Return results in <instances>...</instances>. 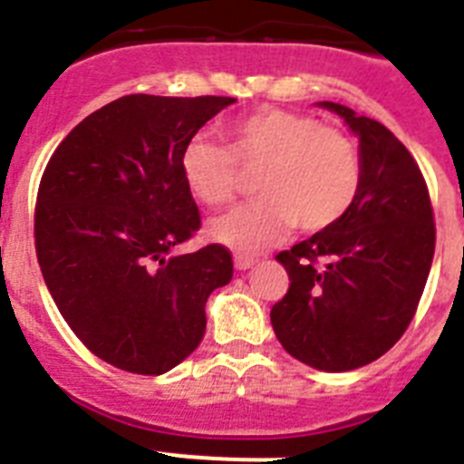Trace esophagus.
I'll list each match as a JSON object with an SVG mask.
<instances>
[{"label": "esophagus", "instance_id": "esophagus-1", "mask_svg": "<svg viewBox=\"0 0 464 464\" xmlns=\"http://www.w3.org/2000/svg\"><path fill=\"white\" fill-rule=\"evenodd\" d=\"M256 262H257L256 256H241V253H239V256H235L237 269H251Z\"/></svg>", "mask_w": 464, "mask_h": 464}]
</instances>
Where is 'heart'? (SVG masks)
Masks as SVG:
<instances>
[{"label":"heart","instance_id":"1","mask_svg":"<svg viewBox=\"0 0 464 464\" xmlns=\"http://www.w3.org/2000/svg\"><path fill=\"white\" fill-rule=\"evenodd\" d=\"M227 146L197 137L181 153L188 190L218 208L237 197L239 167L257 171L260 197L211 223L213 239L241 256L265 251L297 225L304 235L334 227L362 188V153L351 134L318 118L260 109L225 130Z\"/></svg>","mask_w":464,"mask_h":464}]
</instances>
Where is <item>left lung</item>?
Listing matches in <instances>:
<instances>
[{
	"instance_id": "8db88e82",
	"label": "left lung",
	"mask_w": 464,
	"mask_h": 464,
	"mask_svg": "<svg viewBox=\"0 0 464 464\" xmlns=\"http://www.w3.org/2000/svg\"><path fill=\"white\" fill-rule=\"evenodd\" d=\"M360 137L362 188L334 227L281 251L288 293L272 306L299 362L348 372L391 351L416 315L434 257V211L420 167L381 122L323 102Z\"/></svg>"
}]
</instances>
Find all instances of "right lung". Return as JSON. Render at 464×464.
Instances as JSON below:
<instances>
[{
  "label": "right lung",
  "instance_id": "add662e5",
  "mask_svg": "<svg viewBox=\"0 0 464 464\" xmlns=\"http://www.w3.org/2000/svg\"><path fill=\"white\" fill-rule=\"evenodd\" d=\"M235 102L125 94L73 127L44 169L41 274L73 334L118 370L158 376L183 362L207 330L208 295L232 278L223 244L176 246L202 227L183 149Z\"/></svg>",
  "mask_w": 464,
  "mask_h": 464
}]
</instances>
